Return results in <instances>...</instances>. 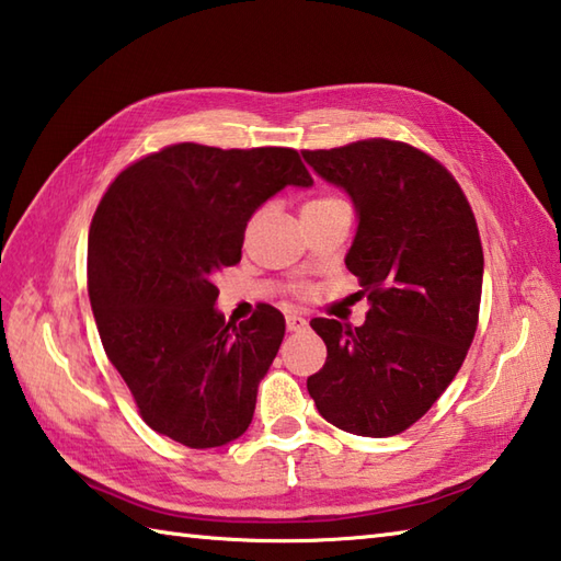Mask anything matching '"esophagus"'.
<instances>
[{
    "label": "esophagus",
    "instance_id": "esophagus-1",
    "mask_svg": "<svg viewBox=\"0 0 561 561\" xmlns=\"http://www.w3.org/2000/svg\"><path fill=\"white\" fill-rule=\"evenodd\" d=\"M285 327H288V331H302L307 327V319L300 314H288L285 317Z\"/></svg>",
    "mask_w": 561,
    "mask_h": 561
}]
</instances>
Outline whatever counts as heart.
<instances>
[{
  "label": "heart",
  "instance_id": "b5f03b06",
  "mask_svg": "<svg viewBox=\"0 0 561 561\" xmlns=\"http://www.w3.org/2000/svg\"><path fill=\"white\" fill-rule=\"evenodd\" d=\"M341 198H334V196H322V198H314L310 203H305L302 210H310V208H322V205H331V203H339Z\"/></svg>",
  "mask_w": 561,
  "mask_h": 561
}]
</instances>
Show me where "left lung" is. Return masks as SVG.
I'll list each match as a JSON object with an SVG mask.
<instances>
[{"instance_id": "obj_1", "label": "left lung", "mask_w": 561, "mask_h": 561, "mask_svg": "<svg viewBox=\"0 0 561 561\" xmlns=\"http://www.w3.org/2000/svg\"><path fill=\"white\" fill-rule=\"evenodd\" d=\"M302 157L356 205L346 268L370 302L356 329L312 319L327 363L307 392L341 431L397 436L448 390L474 339L484 276L474 213L450 171L407 142L373 137Z\"/></svg>"}]
</instances>
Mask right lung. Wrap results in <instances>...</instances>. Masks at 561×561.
I'll use <instances>...</instances> for the list:
<instances>
[{
  "label": "right lung",
  "mask_w": 561,
  "mask_h": 561,
  "mask_svg": "<svg viewBox=\"0 0 561 561\" xmlns=\"http://www.w3.org/2000/svg\"><path fill=\"white\" fill-rule=\"evenodd\" d=\"M285 186H312L290 147L169 145L123 169L89 227V300L113 368L142 421L186 448L242 436L285 334L261 305L215 310V276L242 259L244 230Z\"/></svg>",
  "instance_id": "right-lung-1"
}]
</instances>
